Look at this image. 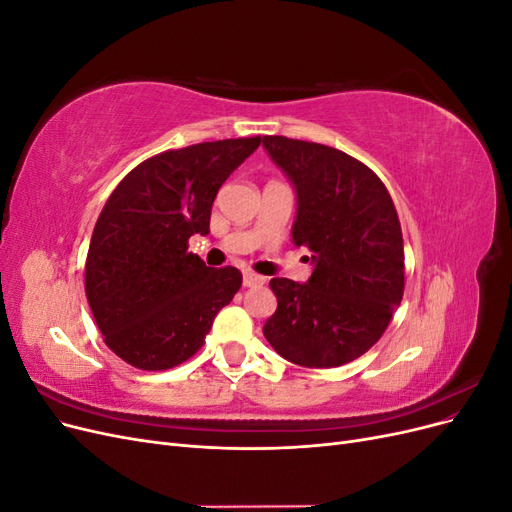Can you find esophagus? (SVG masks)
<instances>
[{"label": "esophagus", "mask_w": 512, "mask_h": 512, "mask_svg": "<svg viewBox=\"0 0 512 512\" xmlns=\"http://www.w3.org/2000/svg\"><path fill=\"white\" fill-rule=\"evenodd\" d=\"M262 284H265V277H262V275L252 273V271L243 273V286L245 288H256V286H262Z\"/></svg>", "instance_id": "esophagus-1"}]
</instances>
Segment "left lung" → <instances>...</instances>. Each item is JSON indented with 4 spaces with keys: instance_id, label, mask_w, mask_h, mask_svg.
Returning <instances> with one entry per match:
<instances>
[{
    "instance_id": "1",
    "label": "left lung",
    "mask_w": 512,
    "mask_h": 512,
    "mask_svg": "<svg viewBox=\"0 0 512 512\" xmlns=\"http://www.w3.org/2000/svg\"><path fill=\"white\" fill-rule=\"evenodd\" d=\"M262 147L297 190L292 241L314 265L307 284L273 277L277 309L262 333L294 365H346L378 342L404 297L393 198L374 170L339 149L286 136H265Z\"/></svg>"
}]
</instances>
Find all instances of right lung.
<instances>
[{
    "instance_id": "add662e5",
    "label": "right lung",
    "mask_w": 512,
    "mask_h": 512,
    "mask_svg": "<svg viewBox=\"0 0 512 512\" xmlns=\"http://www.w3.org/2000/svg\"><path fill=\"white\" fill-rule=\"evenodd\" d=\"M260 141L158 153L108 196L89 243L85 294L104 344L132 367L162 371L188 361L241 288L239 269L207 267L188 241L209 235L215 194Z\"/></svg>"
}]
</instances>
